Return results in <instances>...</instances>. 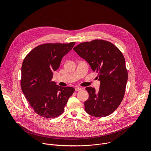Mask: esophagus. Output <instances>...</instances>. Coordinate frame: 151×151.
<instances>
[{"label":"esophagus","mask_w":151,"mask_h":151,"mask_svg":"<svg viewBox=\"0 0 151 151\" xmlns=\"http://www.w3.org/2000/svg\"><path fill=\"white\" fill-rule=\"evenodd\" d=\"M82 90V88H81V87H76L75 88V91H81V90Z\"/></svg>","instance_id":"1"}]
</instances>
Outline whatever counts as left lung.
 I'll return each mask as SVG.
<instances>
[{
	"label": "left lung",
	"mask_w": 151,
	"mask_h": 151,
	"mask_svg": "<svg viewBox=\"0 0 151 151\" xmlns=\"http://www.w3.org/2000/svg\"><path fill=\"white\" fill-rule=\"evenodd\" d=\"M73 50L94 72H99V91L91 87L85 88L89 94L84 103L86 112L95 117L109 115L121 104L128 79L122 52L112 43L103 40L81 43Z\"/></svg>",
	"instance_id": "8db88e82"
}]
</instances>
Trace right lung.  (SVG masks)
I'll return each instance as SVG.
<instances>
[{"label":"right lung","mask_w":151,"mask_h":151,"mask_svg":"<svg viewBox=\"0 0 151 151\" xmlns=\"http://www.w3.org/2000/svg\"><path fill=\"white\" fill-rule=\"evenodd\" d=\"M69 44H47L32 50L21 67V87L32 108L45 118H55L75 91L73 87H63L52 81L53 72L60 67L63 57L74 47Z\"/></svg>","instance_id":"obj_1"}]
</instances>
